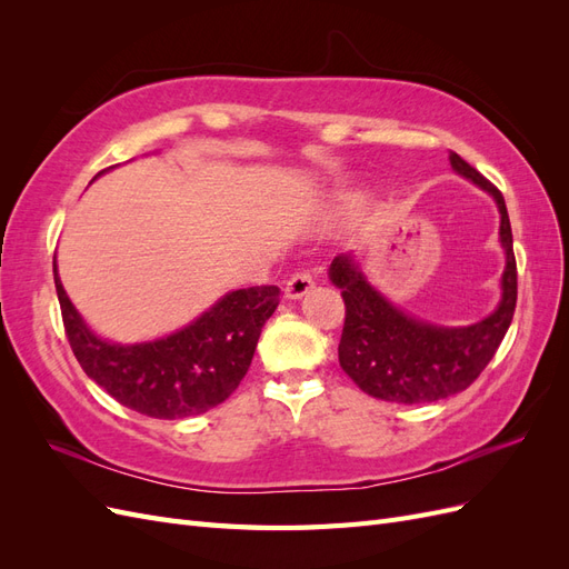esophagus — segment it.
<instances>
[{"label":"esophagus","mask_w":569,"mask_h":569,"mask_svg":"<svg viewBox=\"0 0 569 569\" xmlns=\"http://www.w3.org/2000/svg\"><path fill=\"white\" fill-rule=\"evenodd\" d=\"M313 287H316V282H313V274H311V272H306V270H301V272H295V274H291V278L287 280L284 295H287L289 299H301V297H306L308 291H311Z\"/></svg>","instance_id":"esophagus-1"}]
</instances>
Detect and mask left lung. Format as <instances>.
Instances as JSON below:
<instances>
[{
  "mask_svg": "<svg viewBox=\"0 0 569 569\" xmlns=\"http://www.w3.org/2000/svg\"><path fill=\"white\" fill-rule=\"evenodd\" d=\"M451 168L496 201L501 213L498 242L506 253L501 301L472 325L446 327L406 313L366 278L353 253H339L330 282L341 289L347 320L339 341V366L375 399L391 403H432L468 389L489 366L508 332L518 301V268L503 194L451 151Z\"/></svg>",
  "mask_w": 569,
  "mask_h": 569,
  "instance_id": "obj_1",
  "label": "left lung"
}]
</instances>
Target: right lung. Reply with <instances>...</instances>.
<instances>
[{
    "instance_id": "1",
    "label": "right lung",
    "mask_w": 569,
    "mask_h": 569,
    "mask_svg": "<svg viewBox=\"0 0 569 569\" xmlns=\"http://www.w3.org/2000/svg\"><path fill=\"white\" fill-rule=\"evenodd\" d=\"M54 284L66 337L84 375L118 403L159 420L199 416L226 401L244 380L263 325L280 303V289L272 284L237 289L178 332L118 343L99 337L82 320L57 263Z\"/></svg>"
}]
</instances>
